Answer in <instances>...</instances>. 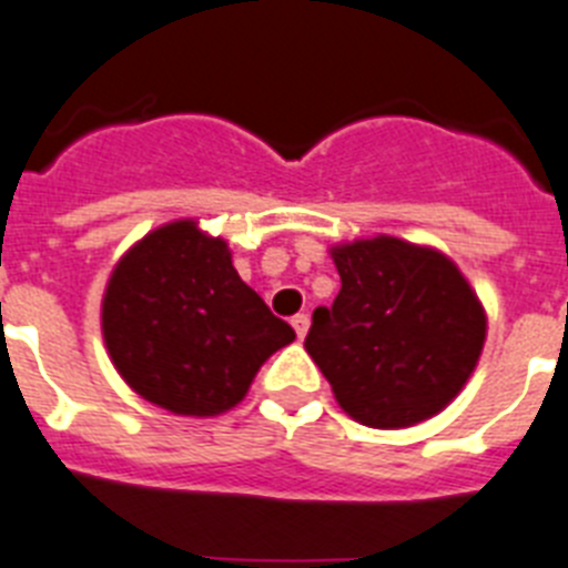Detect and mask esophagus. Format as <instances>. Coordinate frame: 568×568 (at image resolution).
<instances>
[{
  "instance_id": "obj_1",
  "label": "esophagus",
  "mask_w": 568,
  "mask_h": 568,
  "mask_svg": "<svg viewBox=\"0 0 568 568\" xmlns=\"http://www.w3.org/2000/svg\"><path fill=\"white\" fill-rule=\"evenodd\" d=\"M292 326H294V332H297V337H306V332H308V314H294Z\"/></svg>"
}]
</instances>
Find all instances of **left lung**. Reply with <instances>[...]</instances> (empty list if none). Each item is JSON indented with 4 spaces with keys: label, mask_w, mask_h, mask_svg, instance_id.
Wrapping results in <instances>:
<instances>
[{
    "label": "left lung",
    "mask_w": 568,
    "mask_h": 568,
    "mask_svg": "<svg viewBox=\"0 0 568 568\" xmlns=\"http://www.w3.org/2000/svg\"><path fill=\"white\" fill-rule=\"evenodd\" d=\"M341 292L317 306L306 352L355 422L409 427L454 402L485 343L468 280L433 247L395 236L332 247Z\"/></svg>",
    "instance_id": "obj_1"
}]
</instances>
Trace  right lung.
Listing matches in <instances>:
<instances>
[{"label":"right lung","instance_id":"1","mask_svg":"<svg viewBox=\"0 0 568 568\" xmlns=\"http://www.w3.org/2000/svg\"><path fill=\"white\" fill-rule=\"evenodd\" d=\"M103 337L118 373L146 402L179 416H219L245 398L294 328L242 283L225 242L195 222H170L112 271Z\"/></svg>","mask_w":568,"mask_h":568}]
</instances>
